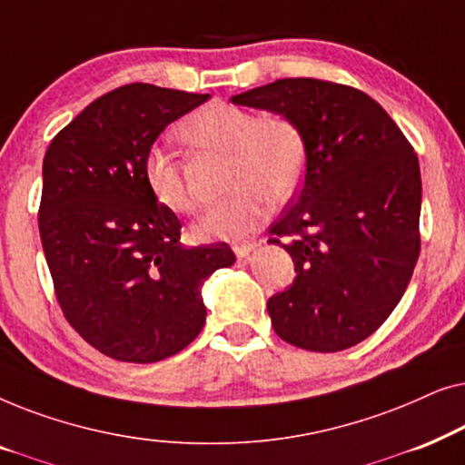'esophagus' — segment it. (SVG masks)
I'll list each match as a JSON object with an SVG mask.
<instances>
[{
  "label": "esophagus",
  "instance_id": "obj_1",
  "mask_svg": "<svg viewBox=\"0 0 465 465\" xmlns=\"http://www.w3.org/2000/svg\"><path fill=\"white\" fill-rule=\"evenodd\" d=\"M256 247H258L256 241H243V243L234 245V256H237V258H247L253 250H256Z\"/></svg>",
  "mask_w": 465,
  "mask_h": 465
}]
</instances>
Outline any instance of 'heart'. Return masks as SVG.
Masks as SVG:
<instances>
[{"mask_svg":"<svg viewBox=\"0 0 465 465\" xmlns=\"http://www.w3.org/2000/svg\"><path fill=\"white\" fill-rule=\"evenodd\" d=\"M180 135L205 150L228 152L224 201L215 203L194 224L201 241L237 243L256 231L272 203L288 201L301 186L307 167V142L294 120L282 114L258 116L247 107L209 104L183 120ZM143 177L163 207L177 213L194 209V196L173 152L152 148L143 158Z\"/></svg>","mask_w":465,"mask_h":465,"instance_id":"obj_1","label":"heart"}]
</instances>
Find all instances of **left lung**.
<instances>
[{"instance_id": "8db88e82", "label": "left lung", "mask_w": 465, "mask_h": 465, "mask_svg": "<svg viewBox=\"0 0 465 465\" xmlns=\"http://www.w3.org/2000/svg\"><path fill=\"white\" fill-rule=\"evenodd\" d=\"M231 101L288 116L307 142L298 199L271 226V241L296 271L266 302L272 328L309 351L358 345L396 309L417 264V154L390 114L358 88L285 78Z\"/></svg>"}]
</instances>
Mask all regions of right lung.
Wrapping results in <instances>:
<instances>
[{"mask_svg": "<svg viewBox=\"0 0 465 465\" xmlns=\"http://www.w3.org/2000/svg\"><path fill=\"white\" fill-rule=\"evenodd\" d=\"M207 99L120 86L84 107L44 156L40 237L56 298L107 358L150 364L182 351L205 326L203 283L234 262L226 243L183 247L180 220L143 177L156 137Z\"/></svg>", "mask_w": 465, "mask_h": 465, "instance_id": "1", "label": "right lung"}]
</instances>
